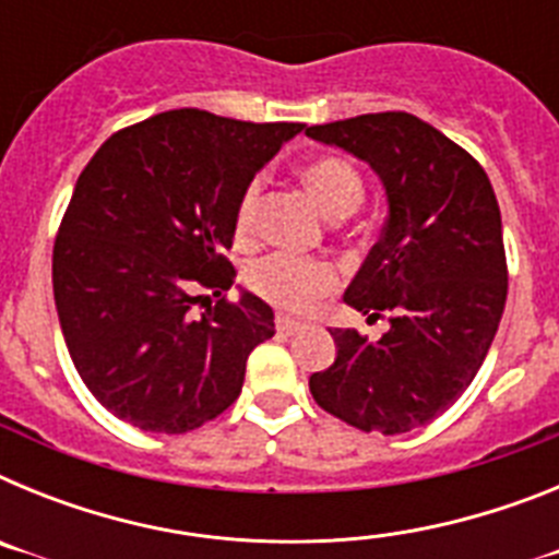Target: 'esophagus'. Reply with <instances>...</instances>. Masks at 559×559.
Listing matches in <instances>:
<instances>
[{"instance_id":"esophagus-1","label":"esophagus","mask_w":559,"mask_h":559,"mask_svg":"<svg viewBox=\"0 0 559 559\" xmlns=\"http://www.w3.org/2000/svg\"><path fill=\"white\" fill-rule=\"evenodd\" d=\"M276 330L283 335H296V333H302L305 324L294 322V319H288V316H276Z\"/></svg>"}]
</instances>
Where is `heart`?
<instances>
[{
	"label": "heart",
	"mask_w": 559,
	"mask_h": 559,
	"mask_svg": "<svg viewBox=\"0 0 559 559\" xmlns=\"http://www.w3.org/2000/svg\"><path fill=\"white\" fill-rule=\"evenodd\" d=\"M302 179L316 195V201L322 204V210L333 218H347L364 201V181H360L358 170L341 156L313 159L302 170ZM260 195H263V181L260 179L251 181L240 195L235 218L240 235H249L254 229ZM246 283L257 296H263L265 302L283 310H294V313H305V310L313 308L316 299H322L338 285V269L322 263V260L276 251V254L260 257L257 263L249 265Z\"/></svg>",
	"instance_id": "heart-1"
}]
</instances>
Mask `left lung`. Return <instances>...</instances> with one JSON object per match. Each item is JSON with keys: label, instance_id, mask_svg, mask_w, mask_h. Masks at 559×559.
Instances as JSON below:
<instances>
[{"label": "left lung", "instance_id": "8db88e82", "mask_svg": "<svg viewBox=\"0 0 559 559\" xmlns=\"http://www.w3.org/2000/svg\"><path fill=\"white\" fill-rule=\"evenodd\" d=\"M310 140L367 162L383 181L389 218L344 302L389 330L369 341L330 330L333 367L310 374L319 406L360 431L428 426L451 408L487 358L503 302L501 210L484 167L406 111L310 126Z\"/></svg>", "mask_w": 559, "mask_h": 559}]
</instances>
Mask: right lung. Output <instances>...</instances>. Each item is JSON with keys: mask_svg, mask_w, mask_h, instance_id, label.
<instances>
[{"mask_svg": "<svg viewBox=\"0 0 559 559\" xmlns=\"http://www.w3.org/2000/svg\"><path fill=\"white\" fill-rule=\"evenodd\" d=\"M302 122H243L176 108L111 133L78 179L52 249L63 341L114 417L187 433L231 406L274 310L240 290L226 260L254 173Z\"/></svg>", "mask_w": 559, "mask_h": 559, "instance_id": "obj_1", "label": "right lung"}]
</instances>
